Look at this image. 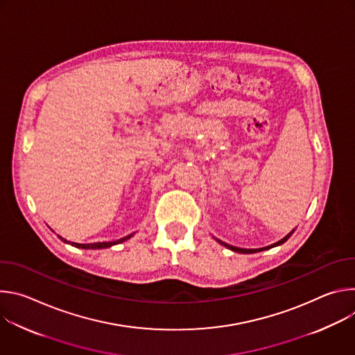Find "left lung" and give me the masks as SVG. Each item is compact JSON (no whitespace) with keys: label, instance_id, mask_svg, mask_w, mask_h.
Returning a JSON list of instances; mask_svg holds the SVG:
<instances>
[{"label":"left lung","instance_id":"obj_1","mask_svg":"<svg viewBox=\"0 0 355 355\" xmlns=\"http://www.w3.org/2000/svg\"><path fill=\"white\" fill-rule=\"evenodd\" d=\"M295 232V229L292 230V232H289L284 239H281L279 241H277V243H274V244H271V245H267V247H261V248H240V247H234V245H230V244H227V243H225V241H222V240H219V239H215L219 244H222V245H225L226 248H229V250H232V251H236V252H243V254H252V252H259V251H264V250H268V248H272V247H277V245H281L282 243H285L291 236H292V233Z\"/></svg>","mask_w":355,"mask_h":355}]
</instances>
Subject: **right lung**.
I'll return each instance as SVG.
<instances>
[{
    "mask_svg": "<svg viewBox=\"0 0 355 355\" xmlns=\"http://www.w3.org/2000/svg\"><path fill=\"white\" fill-rule=\"evenodd\" d=\"M133 234H135V233H132V234H129V236H125V237H122V239H119V240H115V241H98V243H88V244L74 243V241H67V240H66V239H63L62 236H59V239H60V240H63L64 243H69V244H71V245L77 247V248H83V250H98V248H108V247H112V245H115V244L123 243V241H126L128 239H130Z\"/></svg>",
    "mask_w": 355,
    "mask_h": 355,
    "instance_id": "add662e5",
    "label": "right lung"
}]
</instances>
